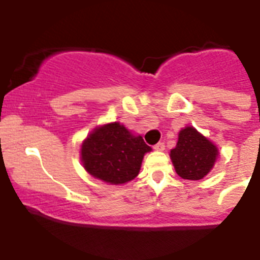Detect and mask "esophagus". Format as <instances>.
Here are the masks:
<instances>
[{
	"instance_id": "1",
	"label": "esophagus",
	"mask_w": 260,
	"mask_h": 260,
	"mask_svg": "<svg viewBox=\"0 0 260 260\" xmlns=\"http://www.w3.org/2000/svg\"><path fill=\"white\" fill-rule=\"evenodd\" d=\"M164 148H165V144L161 143V142H158L157 144L153 146V150L155 151H164Z\"/></svg>"
}]
</instances>
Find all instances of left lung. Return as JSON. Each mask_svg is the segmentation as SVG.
<instances>
[{
    "instance_id": "8db88e82",
    "label": "left lung",
    "mask_w": 260,
    "mask_h": 260,
    "mask_svg": "<svg viewBox=\"0 0 260 260\" xmlns=\"http://www.w3.org/2000/svg\"><path fill=\"white\" fill-rule=\"evenodd\" d=\"M219 155L217 147L191 126L182 128L177 146L171 151L177 174L183 180H202L215 165Z\"/></svg>"
}]
</instances>
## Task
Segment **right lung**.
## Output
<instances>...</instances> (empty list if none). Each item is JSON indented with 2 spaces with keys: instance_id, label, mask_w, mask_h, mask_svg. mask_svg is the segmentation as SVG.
Instances as JSON below:
<instances>
[{
  "instance_id": "right-lung-1",
  "label": "right lung",
  "mask_w": 260,
  "mask_h": 260,
  "mask_svg": "<svg viewBox=\"0 0 260 260\" xmlns=\"http://www.w3.org/2000/svg\"><path fill=\"white\" fill-rule=\"evenodd\" d=\"M150 151L141 135H133L119 122H112L96 127L84 139L80 160L98 180L122 185L138 176L144 153Z\"/></svg>"
}]
</instances>
